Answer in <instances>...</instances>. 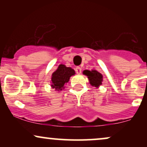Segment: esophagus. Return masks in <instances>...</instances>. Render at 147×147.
<instances>
[{"instance_id":"1","label":"esophagus","mask_w":147,"mask_h":147,"mask_svg":"<svg viewBox=\"0 0 147 147\" xmlns=\"http://www.w3.org/2000/svg\"><path fill=\"white\" fill-rule=\"evenodd\" d=\"M75 71L78 75H80V74L82 73V68H81L80 67H77L75 69Z\"/></svg>"}]
</instances>
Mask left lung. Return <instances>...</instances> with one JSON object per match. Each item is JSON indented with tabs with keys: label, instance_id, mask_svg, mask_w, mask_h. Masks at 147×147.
<instances>
[{
	"label": "left lung",
	"instance_id": "left-lung-1",
	"mask_svg": "<svg viewBox=\"0 0 147 147\" xmlns=\"http://www.w3.org/2000/svg\"><path fill=\"white\" fill-rule=\"evenodd\" d=\"M83 74L84 75L87 76L89 83L92 86H94L97 88L102 84L103 75L95 69H92L91 70H84Z\"/></svg>",
	"mask_w": 147,
	"mask_h": 147
}]
</instances>
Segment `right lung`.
Instances as JSON below:
<instances>
[{
	"instance_id": "add662e5",
	"label": "right lung",
	"mask_w": 147,
	"mask_h": 147,
	"mask_svg": "<svg viewBox=\"0 0 147 147\" xmlns=\"http://www.w3.org/2000/svg\"><path fill=\"white\" fill-rule=\"evenodd\" d=\"M75 75V71L70 67H66L60 64L58 68L52 74L51 87L55 91H61L65 88V85L70 80V77Z\"/></svg>"
}]
</instances>
